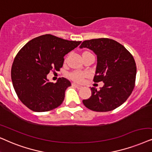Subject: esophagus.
Instances as JSON below:
<instances>
[{
    "label": "esophagus",
    "instance_id": "1",
    "mask_svg": "<svg viewBox=\"0 0 152 152\" xmlns=\"http://www.w3.org/2000/svg\"><path fill=\"white\" fill-rule=\"evenodd\" d=\"M72 86H74V87L78 88V89H80V88H81V86H80V85H78V84L75 83H72Z\"/></svg>",
    "mask_w": 152,
    "mask_h": 152
}]
</instances>
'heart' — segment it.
<instances>
[{
	"mask_svg": "<svg viewBox=\"0 0 152 152\" xmlns=\"http://www.w3.org/2000/svg\"><path fill=\"white\" fill-rule=\"evenodd\" d=\"M86 76L85 73H83L80 72H72V74H70L71 78H72L73 80H76V81L80 82L82 81V80L83 79V78Z\"/></svg>",
	"mask_w": 152,
	"mask_h": 152,
	"instance_id": "b5f03b06",
	"label": "heart"
}]
</instances>
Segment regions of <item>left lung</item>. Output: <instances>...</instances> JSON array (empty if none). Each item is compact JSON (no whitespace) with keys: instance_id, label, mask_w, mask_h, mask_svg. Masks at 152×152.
I'll use <instances>...</instances> for the list:
<instances>
[{"instance_id":"obj_1","label":"left lung","mask_w":152,"mask_h":152,"mask_svg":"<svg viewBox=\"0 0 152 152\" xmlns=\"http://www.w3.org/2000/svg\"><path fill=\"white\" fill-rule=\"evenodd\" d=\"M87 48L96 54L97 64L94 82H104L99 90L90 88L92 95L83 103L90 110L112 111L127 100L135 88L137 68L132 55L124 45L109 38L83 41L80 48Z\"/></svg>"}]
</instances>
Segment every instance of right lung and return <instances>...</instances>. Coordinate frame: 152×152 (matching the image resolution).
I'll return each mask as SVG.
<instances>
[{"label": "right lung", "instance_id": "add662e5", "mask_svg": "<svg viewBox=\"0 0 152 152\" xmlns=\"http://www.w3.org/2000/svg\"><path fill=\"white\" fill-rule=\"evenodd\" d=\"M80 43L45 34L31 40L18 52L13 61L11 78L17 97L25 106L43 112L62 103L71 82L62 77L54 83L48 81L47 75L53 69L62 68L64 55Z\"/></svg>", "mask_w": 152, "mask_h": 152}]
</instances>
